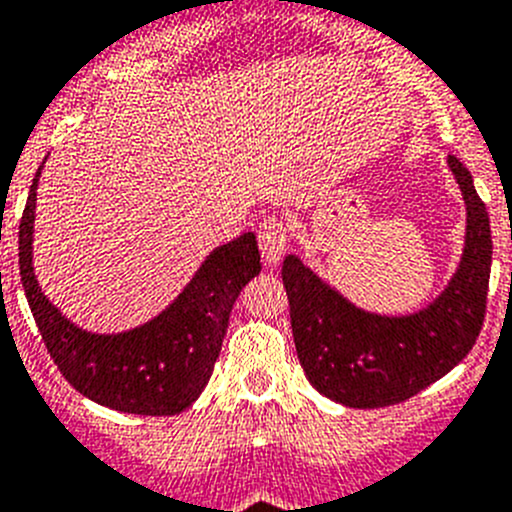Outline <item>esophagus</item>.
Here are the masks:
<instances>
[{
  "label": "esophagus",
  "mask_w": 512,
  "mask_h": 512,
  "mask_svg": "<svg viewBox=\"0 0 512 512\" xmlns=\"http://www.w3.org/2000/svg\"><path fill=\"white\" fill-rule=\"evenodd\" d=\"M257 237H260V252H262V257H265V262H268V265H275V262L281 260V255L286 252V247H288L286 221L275 219V216L262 219Z\"/></svg>",
  "instance_id": "34e87169"
}]
</instances>
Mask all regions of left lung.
I'll list each match as a JSON object with an SVG mask.
<instances>
[{
  "mask_svg": "<svg viewBox=\"0 0 512 512\" xmlns=\"http://www.w3.org/2000/svg\"><path fill=\"white\" fill-rule=\"evenodd\" d=\"M466 203L459 268L433 304L404 317L358 309L301 257L283 260L291 330L306 379L345 407L373 410L415 397L466 358L484 322L492 268L490 216L469 170L448 157Z\"/></svg>",
  "mask_w": 512,
  "mask_h": 512,
  "instance_id": "8db88e82",
  "label": "left lung"
}]
</instances>
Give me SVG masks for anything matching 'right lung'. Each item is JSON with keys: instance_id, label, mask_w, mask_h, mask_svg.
Wrapping results in <instances>:
<instances>
[{"instance_id": "1", "label": "right lung", "mask_w": 512, "mask_h": 512, "mask_svg": "<svg viewBox=\"0 0 512 512\" xmlns=\"http://www.w3.org/2000/svg\"><path fill=\"white\" fill-rule=\"evenodd\" d=\"M38 177L20 219V278L46 350L79 394L131 415H177L201 397L221 353L231 306L260 273L252 231L221 244L193 281L151 322L118 335H92L43 296L33 273V221Z\"/></svg>"}]
</instances>
